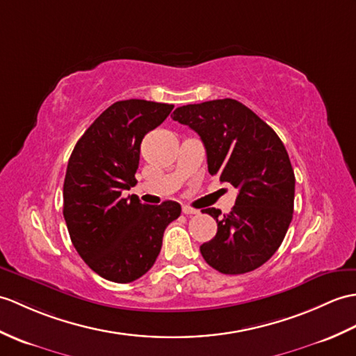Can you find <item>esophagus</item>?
<instances>
[{
    "label": "esophagus",
    "instance_id": "34e87169",
    "mask_svg": "<svg viewBox=\"0 0 356 356\" xmlns=\"http://www.w3.org/2000/svg\"><path fill=\"white\" fill-rule=\"evenodd\" d=\"M181 212L185 213V216H193V213H198V211L197 209H194V208H191V206H184V208H181Z\"/></svg>",
    "mask_w": 356,
    "mask_h": 356
}]
</instances>
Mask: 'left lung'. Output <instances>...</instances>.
Returning a JSON list of instances; mask_svg holds the SVG:
<instances>
[{"mask_svg": "<svg viewBox=\"0 0 356 356\" xmlns=\"http://www.w3.org/2000/svg\"><path fill=\"white\" fill-rule=\"evenodd\" d=\"M171 118L202 138L208 170L238 188L217 235L200 245L204 261L222 275H243L266 264L282 244L293 220L294 171L282 140L267 122L232 98L177 107Z\"/></svg>", "mask_w": 356, "mask_h": 356, "instance_id": "obj_1", "label": "left lung"}]
</instances>
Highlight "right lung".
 I'll return each mask as SVG.
<instances>
[{
	"instance_id": "right-lung-1",
	"label": "right lung",
	"mask_w": 356,
	"mask_h": 356,
	"mask_svg": "<svg viewBox=\"0 0 356 356\" xmlns=\"http://www.w3.org/2000/svg\"><path fill=\"white\" fill-rule=\"evenodd\" d=\"M172 104L117 102L81 136L68 161L63 217L71 241L90 270L129 284L153 267L163 232L181 212L180 204H143L122 197L136 185L143 138L168 117Z\"/></svg>"
}]
</instances>
